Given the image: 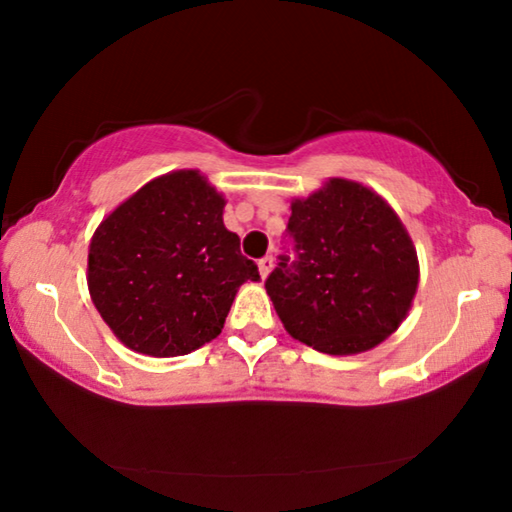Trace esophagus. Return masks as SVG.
<instances>
[{
	"instance_id": "obj_1",
	"label": "esophagus",
	"mask_w": 512,
	"mask_h": 512,
	"mask_svg": "<svg viewBox=\"0 0 512 512\" xmlns=\"http://www.w3.org/2000/svg\"><path fill=\"white\" fill-rule=\"evenodd\" d=\"M271 271H273V257L266 255V257L259 259V275L266 277Z\"/></svg>"
}]
</instances>
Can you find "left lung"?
Segmentation results:
<instances>
[{
    "mask_svg": "<svg viewBox=\"0 0 512 512\" xmlns=\"http://www.w3.org/2000/svg\"><path fill=\"white\" fill-rule=\"evenodd\" d=\"M284 239L264 284L293 339L357 354L400 327L418 289V255L384 198L332 178L291 203Z\"/></svg>",
    "mask_w": 512,
    "mask_h": 512,
    "instance_id": "obj_1",
    "label": "left lung"
}]
</instances>
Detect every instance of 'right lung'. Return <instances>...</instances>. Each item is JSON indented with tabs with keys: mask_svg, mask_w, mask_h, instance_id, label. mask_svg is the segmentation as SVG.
Instances as JSON below:
<instances>
[{
	"mask_svg": "<svg viewBox=\"0 0 512 512\" xmlns=\"http://www.w3.org/2000/svg\"><path fill=\"white\" fill-rule=\"evenodd\" d=\"M223 196L198 171L146 183L94 232L88 287L101 318L128 348L180 357L221 334L257 264L223 225Z\"/></svg>",
	"mask_w": 512,
	"mask_h": 512,
	"instance_id": "1",
	"label": "right lung"
}]
</instances>
